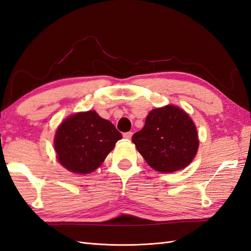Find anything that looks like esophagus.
Wrapping results in <instances>:
<instances>
[{
    "mask_svg": "<svg viewBox=\"0 0 251 251\" xmlns=\"http://www.w3.org/2000/svg\"><path fill=\"white\" fill-rule=\"evenodd\" d=\"M132 136H133V133H132V132H126V133L124 134V137H125L126 139H131Z\"/></svg>",
    "mask_w": 251,
    "mask_h": 251,
    "instance_id": "obj_1",
    "label": "esophagus"
}]
</instances>
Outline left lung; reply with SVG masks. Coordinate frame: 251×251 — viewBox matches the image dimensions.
Here are the masks:
<instances>
[{
    "mask_svg": "<svg viewBox=\"0 0 251 251\" xmlns=\"http://www.w3.org/2000/svg\"><path fill=\"white\" fill-rule=\"evenodd\" d=\"M132 141L151 168L161 173L186 168L199 148L192 118L185 111L170 104L151 110Z\"/></svg>",
    "mask_w": 251,
    "mask_h": 251,
    "instance_id": "8db88e82",
    "label": "left lung"
}]
</instances>
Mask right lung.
<instances>
[{
	"instance_id": "1",
	"label": "right lung",
	"mask_w": 251,
	"mask_h": 251,
	"mask_svg": "<svg viewBox=\"0 0 251 251\" xmlns=\"http://www.w3.org/2000/svg\"><path fill=\"white\" fill-rule=\"evenodd\" d=\"M121 138L123 135L111 121L95 111L79 112L60 124L54 149L65 169L75 174H90L100 168Z\"/></svg>"
}]
</instances>
